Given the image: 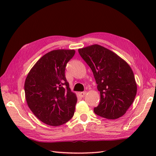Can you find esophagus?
Returning a JSON list of instances; mask_svg holds the SVG:
<instances>
[{
  "instance_id": "1",
  "label": "esophagus",
  "mask_w": 156,
  "mask_h": 156,
  "mask_svg": "<svg viewBox=\"0 0 156 156\" xmlns=\"http://www.w3.org/2000/svg\"><path fill=\"white\" fill-rule=\"evenodd\" d=\"M86 93H87V92H85V91H84V92H79V95L81 96V97H83L84 95H85Z\"/></svg>"
}]
</instances>
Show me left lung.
Masks as SVG:
<instances>
[{"label": "left lung", "instance_id": "1", "mask_svg": "<svg viewBox=\"0 0 156 156\" xmlns=\"http://www.w3.org/2000/svg\"><path fill=\"white\" fill-rule=\"evenodd\" d=\"M78 51L91 68L100 92V101L94 108V112L111 120L123 116L133 103L137 91L129 65L113 51L98 44Z\"/></svg>", "mask_w": 156, "mask_h": 156}]
</instances>
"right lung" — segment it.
I'll return each mask as SVG.
<instances>
[{
    "mask_svg": "<svg viewBox=\"0 0 156 156\" xmlns=\"http://www.w3.org/2000/svg\"><path fill=\"white\" fill-rule=\"evenodd\" d=\"M74 49H57L46 53L37 61L25 82L27 105L44 123L58 126L73 117L77 101L65 77L66 64Z\"/></svg>",
    "mask_w": 156,
    "mask_h": 156,
    "instance_id": "1",
    "label": "right lung"
}]
</instances>
